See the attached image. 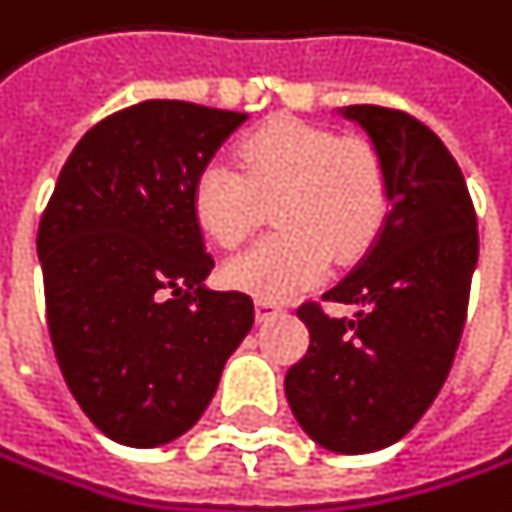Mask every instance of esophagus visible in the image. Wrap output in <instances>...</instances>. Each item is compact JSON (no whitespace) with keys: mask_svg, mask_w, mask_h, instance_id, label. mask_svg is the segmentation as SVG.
Segmentation results:
<instances>
[{"mask_svg":"<svg viewBox=\"0 0 512 512\" xmlns=\"http://www.w3.org/2000/svg\"><path fill=\"white\" fill-rule=\"evenodd\" d=\"M254 310H258V319H261V322H267V319H276V316L282 313V307H279L276 301H264V298H261L258 304H254Z\"/></svg>","mask_w":512,"mask_h":512,"instance_id":"obj_1","label":"esophagus"}]
</instances>
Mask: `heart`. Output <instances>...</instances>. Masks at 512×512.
<instances>
[{
    "mask_svg": "<svg viewBox=\"0 0 512 512\" xmlns=\"http://www.w3.org/2000/svg\"><path fill=\"white\" fill-rule=\"evenodd\" d=\"M236 164L205 162L190 205L199 230L224 248L245 242L273 205L279 233L227 264V279L254 298H291L313 285L331 258H362L384 230L390 184L368 141L298 119H270L242 137Z\"/></svg>",
    "mask_w": 512,
    "mask_h": 512,
    "instance_id": "obj_1",
    "label": "heart"
}]
</instances>
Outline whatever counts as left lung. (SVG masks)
I'll return each instance as SVG.
<instances>
[{
	"label": "left lung",
	"mask_w": 512,
	"mask_h": 512,
	"mask_svg": "<svg viewBox=\"0 0 512 512\" xmlns=\"http://www.w3.org/2000/svg\"><path fill=\"white\" fill-rule=\"evenodd\" d=\"M378 150L390 214L365 258L322 301L331 316L298 307L310 350L285 375V396L304 433L338 455L399 442L442 390L467 322L479 258L476 211L464 174L439 137L402 110L344 107Z\"/></svg>",
	"instance_id": "1"
}]
</instances>
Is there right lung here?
<instances>
[{"instance_id":"1","label":"right lung","mask_w":512,"mask_h":512,"mask_svg":"<svg viewBox=\"0 0 512 512\" xmlns=\"http://www.w3.org/2000/svg\"><path fill=\"white\" fill-rule=\"evenodd\" d=\"M245 113L144 101L101 119L70 153L36 251L61 375L113 442L184 436L254 322L242 291H211L214 258L193 181Z\"/></svg>"}]
</instances>
